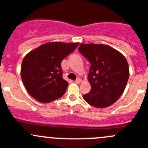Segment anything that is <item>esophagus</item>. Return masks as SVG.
Segmentation results:
<instances>
[{
	"label": "esophagus",
	"instance_id": "1",
	"mask_svg": "<svg viewBox=\"0 0 148 148\" xmlns=\"http://www.w3.org/2000/svg\"><path fill=\"white\" fill-rule=\"evenodd\" d=\"M75 83H76V84H81V78H78L76 80H75Z\"/></svg>",
	"mask_w": 148,
	"mask_h": 148
}]
</instances>
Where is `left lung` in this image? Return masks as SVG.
Here are the masks:
<instances>
[{
	"label": "left lung",
	"instance_id": "obj_1",
	"mask_svg": "<svg viewBox=\"0 0 148 148\" xmlns=\"http://www.w3.org/2000/svg\"><path fill=\"white\" fill-rule=\"evenodd\" d=\"M80 53L91 64L88 81L91 90L83 97L89 105L106 108L121 96L129 78V67L124 56L102 44H81Z\"/></svg>",
	"mask_w": 148,
	"mask_h": 148
}]
</instances>
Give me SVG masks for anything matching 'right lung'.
<instances>
[{"instance_id": "add662e5", "label": "right lung", "mask_w": 148, "mask_h": 148, "mask_svg": "<svg viewBox=\"0 0 148 148\" xmlns=\"http://www.w3.org/2000/svg\"><path fill=\"white\" fill-rule=\"evenodd\" d=\"M78 45V42H51L25 56L22 62L20 75L30 95L44 103L63 96L68 82L62 78L61 63Z\"/></svg>"}]
</instances>
